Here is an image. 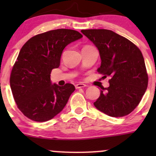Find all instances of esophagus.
<instances>
[{"label": "esophagus", "mask_w": 156, "mask_h": 156, "mask_svg": "<svg viewBox=\"0 0 156 156\" xmlns=\"http://www.w3.org/2000/svg\"><path fill=\"white\" fill-rule=\"evenodd\" d=\"M87 87V85L84 84H82V83H78V84H75V88L76 89H78V88H81V87Z\"/></svg>", "instance_id": "34e87169"}]
</instances>
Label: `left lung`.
I'll use <instances>...</instances> for the list:
<instances>
[{
  "instance_id": "8db88e82",
  "label": "left lung",
  "mask_w": 156,
  "mask_h": 156,
  "mask_svg": "<svg viewBox=\"0 0 156 156\" xmlns=\"http://www.w3.org/2000/svg\"><path fill=\"white\" fill-rule=\"evenodd\" d=\"M100 52L97 72L108 76L109 87L102 88L94 105L111 117L130 114L140 102L148 86V75L140 49L128 39L107 29L81 30Z\"/></svg>"
}]
</instances>
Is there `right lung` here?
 I'll list each match as a JSON object with an SVG mask.
<instances>
[{
  "mask_svg": "<svg viewBox=\"0 0 156 156\" xmlns=\"http://www.w3.org/2000/svg\"><path fill=\"white\" fill-rule=\"evenodd\" d=\"M82 37L75 30H51L32 37L21 48L10 83L17 107L29 119L47 122L65 107L75 86L52 84L50 73L59 66L64 48Z\"/></svg>",
  "mask_w": 156,
  "mask_h": 156,
  "instance_id": "1",
  "label": "right lung"
}]
</instances>
